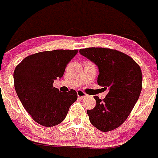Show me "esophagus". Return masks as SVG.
Listing matches in <instances>:
<instances>
[{
  "label": "esophagus",
  "mask_w": 158,
  "mask_h": 158,
  "mask_svg": "<svg viewBox=\"0 0 158 158\" xmlns=\"http://www.w3.org/2000/svg\"><path fill=\"white\" fill-rule=\"evenodd\" d=\"M77 97H78L79 99H84L85 98L86 96H87V94H86L85 93L83 92V91L81 90H77Z\"/></svg>",
  "instance_id": "1"
}]
</instances>
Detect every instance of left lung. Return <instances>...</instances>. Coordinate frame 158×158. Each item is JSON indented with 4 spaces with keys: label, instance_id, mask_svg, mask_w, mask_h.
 I'll return each instance as SVG.
<instances>
[{
    "label": "left lung",
    "instance_id": "left-lung-1",
    "mask_svg": "<svg viewBox=\"0 0 158 158\" xmlns=\"http://www.w3.org/2000/svg\"><path fill=\"white\" fill-rule=\"evenodd\" d=\"M79 52L98 67L97 83L109 90L103 100L94 96L96 106L87 112L90 122L102 131L115 129L126 121L139 100L141 68L131 57L116 50L88 48Z\"/></svg>",
    "mask_w": 158,
    "mask_h": 158
}]
</instances>
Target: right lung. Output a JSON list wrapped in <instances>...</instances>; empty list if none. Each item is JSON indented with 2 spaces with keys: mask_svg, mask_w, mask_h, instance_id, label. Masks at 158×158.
<instances>
[{
  "mask_svg": "<svg viewBox=\"0 0 158 158\" xmlns=\"http://www.w3.org/2000/svg\"><path fill=\"white\" fill-rule=\"evenodd\" d=\"M77 50L57 49L35 53L24 58L14 73L19 100L34 121L46 127L61 123L77 99L74 90L63 93L53 87Z\"/></svg>",
  "mask_w": 158,
  "mask_h": 158,
  "instance_id": "add662e5",
  "label": "right lung"
}]
</instances>
